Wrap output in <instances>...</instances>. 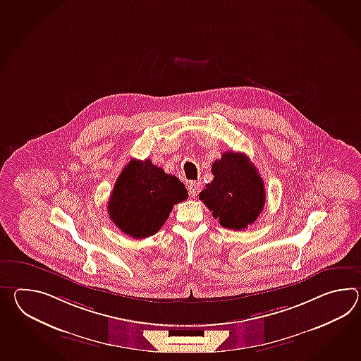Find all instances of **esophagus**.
<instances>
[{
	"instance_id": "1",
	"label": "esophagus",
	"mask_w": 361,
	"mask_h": 361,
	"mask_svg": "<svg viewBox=\"0 0 361 361\" xmlns=\"http://www.w3.org/2000/svg\"><path fill=\"white\" fill-rule=\"evenodd\" d=\"M188 189H189V194H190V198H197V195H198V192H200V183H195V181H192L189 186H188Z\"/></svg>"
}]
</instances>
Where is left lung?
<instances>
[{
	"mask_svg": "<svg viewBox=\"0 0 361 361\" xmlns=\"http://www.w3.org/2000/svg\"><path fill=\"white\" fill-rule=\"evenodd\" d=\"M214 180L200 200L220 225L242 231L254 224L265 204L264 181L245 154L226 152L212 164Z\"/></svg>",
	"mask_w": 361,
	"mask_h": 361,
	"instance_id": "8db88e82",
	"label": "left lung"
}]
</instances>
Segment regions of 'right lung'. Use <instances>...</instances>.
<instances>
[{
  "mask_svg": "<svg viewBox=\"0 0 361 361\" xmlns=\"http://www.w3.org/2000/svg\"><path fill=\"white\" fill-rule=\"evenodd\" d=\"M188 198L185 185L152 164L132 159L123 169L109 200V216L132 238L154 235L169 219L173 204Z\"/></svg>",
  "mask_w": 361,
  "mask_h": 361,
  "instance_id": "add662e5",
  "label": "right lung"
}]
</instances>
